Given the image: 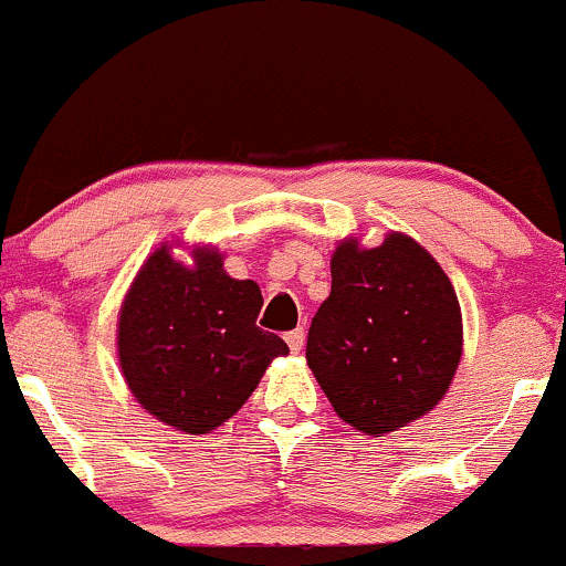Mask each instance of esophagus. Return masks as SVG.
I'll return each mask as SVG.
<instances>
[{"label": "esophagus", "instance_id": "1", "mask_svg": "<svg viewBox=\"0 0 566 566\" xmlns=\"http://www.w3.org/2000/svg\"><path fill=\"white\" fill-rule=\"evenodd\" d=\"M285 343H289V348H291V354H300L302 350V345H305V329H294V332H289L285 334Z\"/></svg>", "mask_w": 566, "mask_h": 566}]
</instances>
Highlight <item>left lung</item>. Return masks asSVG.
<instances>
[{"mask_svg": "<svg viewBox=\"0 0 566 566\" xmlns=\"http://www.w3.org/2000/svg\"><path fill=\"white\" fill-rule=\"evenodd\" d=\"M461 358V310L442 266L407 234L343 240L307 364L339 418L382 437L446 397Z\"/></svg>", "mask_w": 566, "mask_h": 566, "instance_id": "1", "label": "left lung"}]
</instances>
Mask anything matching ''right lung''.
Returning a JSON list of instances; mask_svg holds the SVG:
<instances>
[{"label": "right lung", "mask_w": 566, "mask_h": 566, "mask_svg": "<svg viewBox=\"0 0 566 566\" xmlns=\"http://www.w3.org/2000/svg\"><path fill=\"white\" fill-rule=\"evenodd\" d=\"M259 285L234 281L221 253L193 264L161 245L137 272L118 318V361L137 402L167 427L208 434L232 418L275 356L277 334L256 326Z\"/></svg>", "instance_id": "obj_1"}]
</instances>
